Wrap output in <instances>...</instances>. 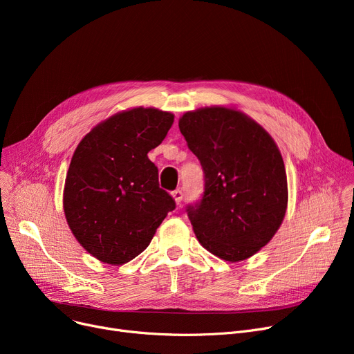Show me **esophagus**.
<instances>
[{
    "label": "esophagus",
    "instance_id": "1",
    "mask_svg": "<svg viewBox=\"0 0 354 354\" xmlns=\"http://www.w3.org/2000/svg\"><path fill=\"white\" fill-rule=\"evenodd\" d=\"M172 196H174V199H175V202L178 203V205H180V202H182V199H183V192H182V189H175V191L172 192Z\"/></svg>",
    "mask_w": 354,
    "mask_h": 354
}]
</instances>
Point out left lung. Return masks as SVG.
Wrapping results in <instances>:
<instances>
[{"mask_svg": "<svg viewBox=\"0 0 354 354\" xmlns=\"http://www.w3.org/2000/svg\"><path fill=\"white\" fill-rule=\"evenodd\" d=\"M179 129L203 169V195L187 207L203 248L236 263L258 252L280 228L288 189L272 138L238 110L187 111Z\"/></svg>", "mask_w": 354, "mask_h": 354, "instance_id": "left-lung-1", "label": "left lung"}]
</instances>
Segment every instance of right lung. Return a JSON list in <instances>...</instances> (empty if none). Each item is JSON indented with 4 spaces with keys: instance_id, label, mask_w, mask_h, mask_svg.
<instances>
[{
    "instance_id": "1",
    "label": "right lung",
    "mask_w": 354,
    "mask_h": 354,
    "mask_svg": "<svg viewBox=\"0 0 354 354\" xmlns=\"http://www.w3.org/2000/svg\"><path fill=\"white\" fill-rule=\"evenodd\" d=\"M172 123V113L153 107L120 111L93 127L74 152L63 208L79 244L102 263L122 266L138 257L175 209L147 158Z\"/></svg>"
}]
</instances>
